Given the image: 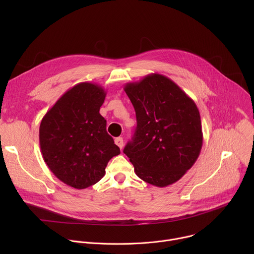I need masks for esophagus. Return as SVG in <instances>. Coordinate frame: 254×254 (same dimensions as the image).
<instances>
[{
	"label": "esophagus",
	"instance_id": "34e87169",
	"mask_svg": "<svg viewBox=\"0 0 254 254\" xmlns=\"http://www.w3.org/2000/svg\"><path fill=\"white\" fill-rule=\"evenodd\" d=\"M115 142H116V144L117 146L122 150L123 148H124V138L123 137H117L116 139H115Z\"/></svg>",
	"mask_w": 254,
	"mask_h": 254
}]
</instances>
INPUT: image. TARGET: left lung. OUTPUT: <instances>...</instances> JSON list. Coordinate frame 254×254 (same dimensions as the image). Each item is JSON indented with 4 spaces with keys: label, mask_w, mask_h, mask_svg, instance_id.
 Listing matches in <instances>:
<instances>
[{
    "label": "left lung",
    "mask_w": 254,
    "mask_h": 254,
    "mask_svg": "<svg viewBox=\"0 0 254 254\" xmlns=\"http://www.w3.org/2000/svg\"><path fill=\"white\" fill-rule=\"evenodd\" d=\"M136 116V127L124 153L138 178L167 187L197 161L203 144L199 110L173 80L159 73L124 87Z\"/></svg>",
    "instance_id": "left-lung-1"
}]
</instances>
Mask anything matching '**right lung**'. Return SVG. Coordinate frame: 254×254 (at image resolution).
I'll return each instance as SVG.
<instances>
[{
    "label": "right lung",
    "mask_w": 254,
    "mask_h": 254,
    "mask_svg": "<svg viewBox=\"0 0 254 254\" xmlns=\"http://www.w3.org/2000/svg\"><path fill=\"white\" fill-rule=\"evenodd\" d=\"M105 95L100 85L80 82L68 89L41 121L43 159L60 181L75 189L97 183L108 161L121 154L99 114Z\"/></svg>",
    "instance_id": "right-lung-1"
}]
</instances>
